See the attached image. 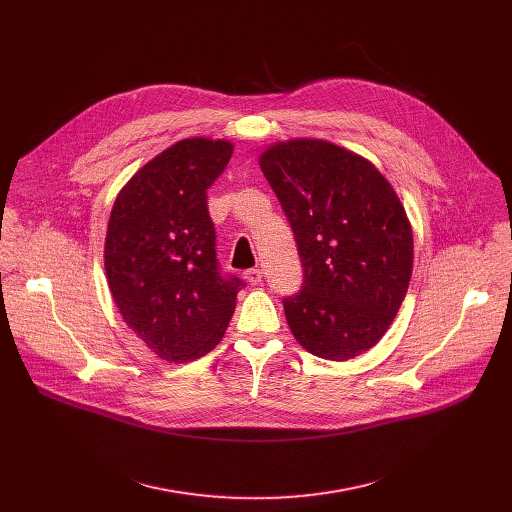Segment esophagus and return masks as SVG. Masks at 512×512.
I'll use <instances>...</instances> for the list:
<instances>
[{
	"mask_svg": "<svg viewBox=\"0 0 512 512\" xmlns=\"http://www.w3.org/2000/svg\"><path fill=\"white\" fill-rule=\"evenodd\" d=\"M245 279H247L251 285H257V283H261V279H263V271H261V269H249V271H245Z\"/></svg>",
	"mask_w": 512,
	"mask_h": 512,
	"instance_id": "1",
	"label": "esophagus"
}]
</instances>
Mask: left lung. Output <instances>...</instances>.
Here are the masks:
<instances>
[{
  "instance_id": "left-lung-1",
  "label": "left lung",
  "mask_w": 512,
  "mask_h": 512,
  "mask_svg": "<svg viewBox=\"0 0 512 512\" xmlns=\"http://www.w3.org/2000/svg\"><path fill=\"white\" fill-rule=\"evenodd\" d=\"M259 166L304 267L300 294L283 300L291 334L326 360L367 352L395 320L413 271L397 192L373 162L326 139L271 143Z\"/></svg>"
}]
</instances>
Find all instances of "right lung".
Returning a JSON list of instances; mask_svg holds the SVG:
<instances>
[{"mask_svg": "<svg viewBox=\"0 0 512 512\" xmlns=\"http://www.w3.org/2000/svg\"><path fill=\"white\" fill-rule=\"evenodd\" d=\"M233 156L229 139L186 137L119 190L105 273L123 322L168 362L210 352L235 314L239 277L218 273L206 190Z\"/></svg>", "mask_w": 512, "mask_h": 512, "instance_id": "right-lung-1", "label": "right lung"}]
</instances>
